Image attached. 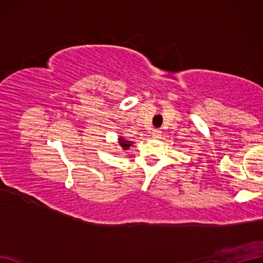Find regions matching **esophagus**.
Instances as JSON below:
<instances>
[{
    "label": "esophagus",
    "instance_id": "34e87169",
    "mask_svg": "<svg viewBox=\"0 0 263 263\" xmlns=\"http://www.w3.org/2000/svg\"><path fill=\"white\" fill-rule=\"evenodd\" d=\"M152 137H153L154 139H159V138L161 137V131H160V130H154V131L152 132Z\"/></svg>",
    "mask_w": 263,
    "mask_h": 263
}]
</instances>
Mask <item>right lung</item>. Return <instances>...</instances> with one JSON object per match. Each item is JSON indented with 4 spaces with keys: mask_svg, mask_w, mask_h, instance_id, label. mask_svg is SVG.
Here are the masks:
<instances>
[{
    "mask_svg": "<svg viewBox=\"0 0 263 263\" xmlns=\"http://www.w3.org/2000/svg\"><path fill=\"white\" fill-rule=\"evenodd\" d=\"M117 140H119L120 146H121V148H122L123 150H127V149L130 148V147L132 146V144H133V141H128V140H126V139H125L124 137H122V136H120L119 139H117Z\"/></svg>",
    "mask_w": 263,
    "mask_h": 263,
    "instance_id": "obj_1",
    "label": "right lung"
}]
</instances>
